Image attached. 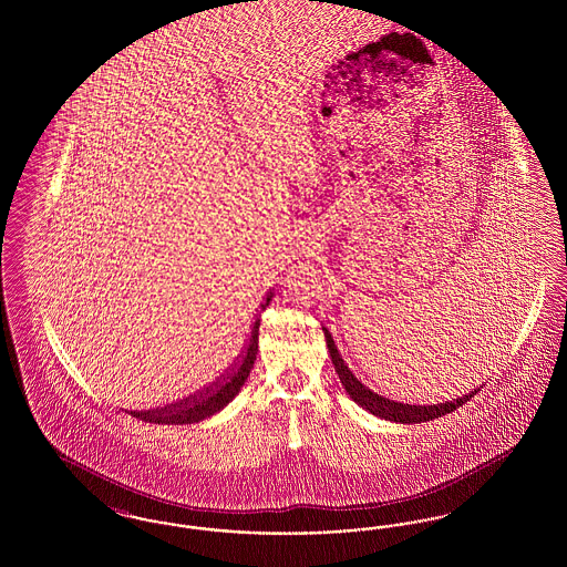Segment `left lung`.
Masks as SVG:
<instances>
[{"label":"left lung","instance_id":"8db88e82","mask_svg":"<svg viewBox=\"0 0 567 567\" xmlns=\"http://www.w3.org/2000/svg\"><path fill=\"white\" fill-rule=\"evenodd\" d=\"M324 340H327V349H329V354H331V361H333V365H336V372H338V377H340L342 386L347 389V393H349L352 400L361 405V408L370 410L372 414H377V416L384 419V421L408 423V425H410V423H425V421H432V419L444 416V414L457 410L458 405L470 402V400L481 391V386H478V389H474L472 393H467V395H463V398H458V400H453V402H446V404H400V402L386 400V398L378 395L374 391H370L365 384H361V382L354 378V374L349 370V365L344 363L342 354L338 352V347H336V342H333V338H331V333H329L327 329H324Z\"/></svg>","mask_w":567,"mask_h":567}]
</instances>
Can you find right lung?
I'll return each instance as SVG.
<instances>
[{
  "label": "right lung",
  "instance_id": "right-lung-1",
  "mask_svg": "<svg viewBox=\"0 0 567 567\" xmlns=\"http://www.w3.org/2000/svg\"><path fill=\"white\" fill-rule=\"evenodd\" d=\"M270 299L271 291L266 296V301L261 303L264 310L270 303ZM259 321L261 319H255V323L250 327L243 354L231 363V368L223 377L216 378L213 384L204 386L202 391L193 393L176 404L163 405V408L146 410V412H132V416L140 421H146V423H155V425H190V423H197V421L215 414L223 405L229 404L238 395L244 380L250 374L252 363L257 359Z\"/></svg>",
  "mask_w": 567,
  "mask_h": 567
}]
</instances>
